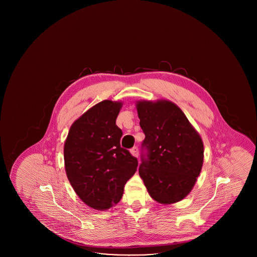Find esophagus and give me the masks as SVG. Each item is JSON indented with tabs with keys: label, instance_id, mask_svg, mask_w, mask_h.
Instances as JSON below:
<instances>
[{
	"label": "esophagus",
	"instance_id": "obj_1",
	"mask_svg": "<svg viewBox=\"0 0 257 257\" xmlns=\"http://www.w3.org/2000/svg\"><path fill=\"white\" fill-rule=\"evenodd\" d=\"M130 152H131V154L134 156V157H138L139 156V149H138V147H134L131 150H130Z\"/></svg>",
	"mask_w": 257,
	"mask_h": 257
}]
</instances>
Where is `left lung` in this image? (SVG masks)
Returning <instances> with one entry per match:
<instances>
[{
  "mask_svg": "<svg viewBox=\"0 0 257 257\" xmlns=\"http://www.w3.org/2000/svg\"><path fill=\"white\" fill-rule=\"evenodd\" d=\"M136 106L146 135L140 176L154 200L162 204L178 202L192 191L201 171L202 140L171 101L143 100Z\"/></svg>",
  "mask_w": 257,
  "mask_h": 257,
  "instance_id": "obj_1",
  "label": "left lung"
}]
</instances>
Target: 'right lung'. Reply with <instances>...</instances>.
I'll return each mask as SVG.
<instances>
[{"instance_id":"obj_1","label":"right lung","mask_w":257,"mask_h":257,"mask_svg":"<svg viewBox=\"0 0 257 257\" xmlns=\"http://www.w3.org/2000/svg\"><path fill=\"white\" fill-rule=\"evenodd\" d=\"M121 102L104 100L70 127L64 143V166L75 193L87 206L107 210L121 199L138 160L120 147L122 131L115 124Z\"/></svg>"}]
</instances>
